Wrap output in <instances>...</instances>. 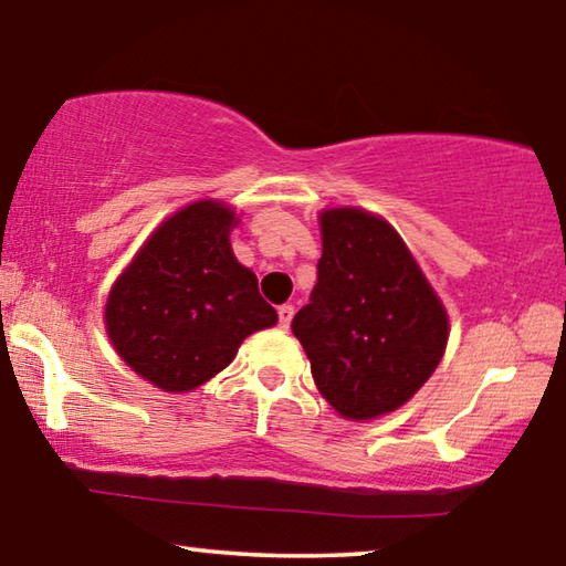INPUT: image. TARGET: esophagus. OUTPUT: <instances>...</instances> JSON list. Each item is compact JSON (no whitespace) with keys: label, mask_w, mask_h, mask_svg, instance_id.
Masks as SVG:
<instances>
[{"label":"esophagus","mask_w":566,"mask_h":566,"mask_svg":"<svg viewBox=\"0 0 566 566\" xmlns=\"http://www.w3.org/2000/svg\"><path fill=\"white\" fill-rule=\"evenodd\" d=\"M291 318H293V306H291V303H283V306H277V324H281L283 329H289Z\"/></svg>","instance_id":"esophagus-1"}]
</instances>
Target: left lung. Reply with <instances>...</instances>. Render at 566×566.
<instances>
[{
  "label": "left lung",
  "mask_w": 566,
  "mask_h": 566,
  "mask_svg": "<svg viewBox=\"0 0 566 566\" xmlns=\"http://www.w3.org/2000/svg\"><path fill=\"white\" fill-rule=\"evenodd\" d=\"M324 252L291 329L344 419L396 411L437 370L447 311L396 229L363 209L322 214Z\"/></svg>",
  "instance_id": "obj_1"
}]
</instances>
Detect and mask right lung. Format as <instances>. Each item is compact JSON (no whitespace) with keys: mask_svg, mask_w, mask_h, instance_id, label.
Returning a JSON list of instances; mask_svg holds the SVG:
<instances>
[{"mask_svg":"<svg viewBox=\"0 0 566 566\" xmlns=\"http://www.w3.org/2000/svg\"><path fill=\"white\" fill-rule=\"evenodd\" d=\"M234 211L191 203L163 222L117 277L106 332L122 359L168 392H186L232 363L244 337L277 322L258 277L229 248Z\"/></svg>","mask_w":566,"mask_h":566,"instance_id":"1","label":"right lung"}]
</instances>
